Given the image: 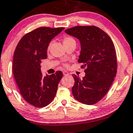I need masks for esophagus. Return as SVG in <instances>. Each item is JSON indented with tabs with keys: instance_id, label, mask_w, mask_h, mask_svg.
I'll return each instance as SVG.
<instances>
[{
	"instance_id": "34e87169",
	"label": "esophagus",
	"mask_w": 133,
	"mask_h": 133,
	"mask_svg": "<svg viewBox=\"0 0 133 133\" xmlns=\"http://www.w3.org/2000/svg\"><path fill=\"white\" fill-rule=\"evenodd\" d=\"M63 75H65V76H67V75H69V74L67 71H63Z\"/></svg>"
}]
</instances>
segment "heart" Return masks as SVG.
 <instances>
[{"mask_svg":"<svg viewBox=\"0 0 133 133\" xmlns=\"http://www.w3.org/2000/svg\"><path fill=\"white\" fill-rule=\"evenodd\" d=\"M72 42H75V40L74 38L71 37H65L63 39L64 45L69 44V43H70Z\"/></svg>","mask_w":133,"mask_h":133,"instance_id":"obj_1","label":"heart"}]
</instances>
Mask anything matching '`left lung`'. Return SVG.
Returning a JSON list of instances; mask_svg holds the SVG:
<instances>
[{"label":"left lung","instance_id":"8db88e82","mask_svg":"<svg viewBox=\"0 0 133 133\" xmlns=\"http://www.w3.org/2000/svg\"><path fill=\"white\" fill-rule=\"evenodd\" d=\"M78 38L81 52L78 62L85 69V76L80 79L73 75L72 88L75 99L87 105L101 100L113 83L117 71V60L114 43L110 37L98 27L78 26L65 31Z\"/></svg>","mask_w":133,"mask_h":133}]
</instances>
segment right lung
<instances>
[{"instance_id":"right-lung-1","label":"right lung","mask_w":133,"mask_h":133,"mask_svg":"<svg viewBox=\"0 0 133 133\" xmlns=\"http://www.w3.org/2000/svg\"><path fill=\"white\" fill-rule=\"evenodd\" d=\"M64 28L40 27L27 33L15 48L13 73L22 96L36 107L48 105L55 98L63 77L61 71L43 77L40 71L42 60L47 58V48L52 38Z\"/></svg>"}]
</instances>
